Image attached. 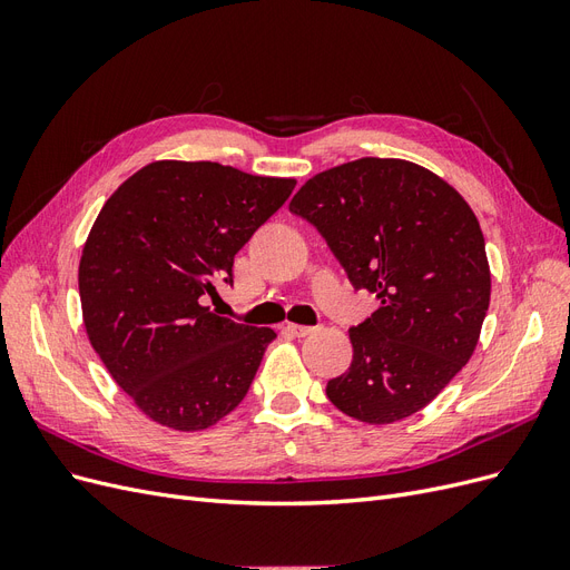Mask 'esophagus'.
<instances>
[{
    "label": "esophagus",
    "instance_id": "1",
    "mask_svg": "<svg viewBox=\"0 0 570 570\" xmlns=\"http://www.w3.org/2000/svg\"><path fill=\"white\" fill-rule=\"evenodd\" d=\"M285 331L289 333V335H295V337H306V335H312L316 327L314 325H299V323H287L285 325Z\"/></svg>",
    "mask_w": 570,
    "mask_h": 570
}]
</instances>
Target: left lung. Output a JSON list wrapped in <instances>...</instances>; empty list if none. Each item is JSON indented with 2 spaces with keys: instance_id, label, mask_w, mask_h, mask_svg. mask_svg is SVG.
I'll list each match as a JSON object with an SVG mask.
<instances>
[{
  "instance_id": "8db88e82",
  "label": "left lung",
  "mask_w": 570,
  "mask_h": 570,
  "mask_svg": "<svg viewBox=\"0 0 570 570\" xmlns=\"http://www.w3.org/2000/svg\"><path fill=\"white\" fill-rule=\"evenodd\" d=\"M306 218L377 312L352 327V364L327 381L342 413L371 425L428 406L469 364L490 306L480 223L456 189L419 164L364 157L306 180Z\"/></svg>"
}]
</instances>
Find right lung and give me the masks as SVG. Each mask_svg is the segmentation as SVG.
Instances as JSON below:
<instances>
[{
	"instance_id": "1",
	"label": "right lung",
	"mask_w": 570,
	"mask_h": 570,
	"mask_svg": "<svg viewBox=\"0 0 570 570\" xmlns=\"http://www.w3.org/2000/svg\"><path fill=\"white\" fill-rule=\"evenodd\" d=\"M295 185L214 161H154L101 206L78 266L82 323L154 423L195 433L245 400L275 333L216 316L202 297L233 283L235 254Z\"/></svg>"
}]
</instances>
